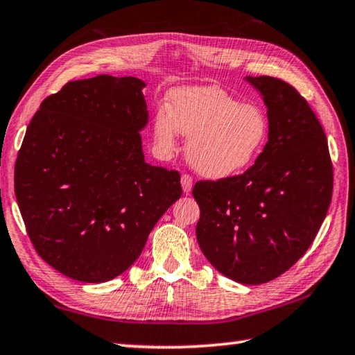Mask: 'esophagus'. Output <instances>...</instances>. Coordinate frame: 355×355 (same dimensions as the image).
Listing matches in <instances>:
<instances>
[{"mask_svg": "<svg viewBox=\"0 0 355 355\" xmlns=\"http://www.w3.org/2000/svg\"><path fill=\"white\" fill-rule=\"evenodd\" d=\"M192 184H193V180L189 175V173H183V175H182V187H183V191L186 193H189L192 191Z\"/></svg>", "mask_w": 355, "mask_h": 355, "instance_id": "34e87169", "label": "esophagus"}]
</instances>
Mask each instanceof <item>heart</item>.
Segmentation results:
<instances>
[{
  "label": "heart",
  "instance_id": "1",
  "mask_svg": "<svg viewBox=\"0 0 355 355\" xmlns=\"http://www.w3.org/2000/svg\"><path fill=\"white\" fill-rule=\"evenodd\" d=\"M155 140L163 150L177 148L178 134L189 137L187 159L209 178L231 177L246 169L260 154L269 135L265 112L241 104L223 89L203 86L177 90L172 112L155 115Z\"/></svg>",
  "mask_w": 355,
  "mask_h": 355
}]
</instances>
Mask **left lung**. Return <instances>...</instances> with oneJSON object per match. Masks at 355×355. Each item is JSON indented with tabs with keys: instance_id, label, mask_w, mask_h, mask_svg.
Listing matches in <instances>:
<instances>
[{
	"instance_id": "left-lung-1",
	"label": "left lung",
	"mask_w": 355,
	"mask_h": 355,
	"mask_svg": "<svg viewBox=\"0 0 355 355\" xmlns=\"http://www.w3.org/2000/svg\"><path fill=\"white\" fill-rule=\"evenodd\" d=\"M268 106V143L243 173L200 180L197 240L221 274L261 284L294 266L320 229L332 198V162L304 96L274 76H248Z\"/></svg>"
}]
</instances>
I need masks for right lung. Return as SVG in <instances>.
<instances>
[{
  "label": "right lung",
  "mask_w": 355,
  "mask_h": 355,
  "mask_svg": "<svg viewBox=\"0 0 355 355\" xmlns=\"http://www.w3.org/2000/svg\"><path fill=\"white\" fill-rule=\"evenodd\" d=\"M134 76L69 81L41 103L15 164V196L37 254L85 283L115 279L182 197L178 171L144 162L148 106Z\"/></svg>",
  "instance_id": "add662e5"
}]
</instances>
